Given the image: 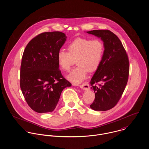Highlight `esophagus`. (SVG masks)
Listing matches in <instances>:
<instances>
[{
    "label": "esophagus",
    "instance_id": "obj_1",
    "mask_svg": "<svg viewBox=\"0 0 149 149\" xmlns=\"http://www.w3.org/2000/svg\"><path fill=\"white\" fill-rule=\"evenodd\" d=\"M80 88L83 90H88L90 89V86L87 83H84L80 85Z\"/></svg>",
    "mask_w": 149,
    "mask_h": 149
}]
</instances>
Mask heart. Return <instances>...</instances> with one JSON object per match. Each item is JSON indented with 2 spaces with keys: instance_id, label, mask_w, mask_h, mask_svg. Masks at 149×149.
<instances>
[{
  "instance_id": "b5f03b06",
  "label": "heart",
  "mask_w": 149,
  "mask_h": 149,
  "mask_svg": "<svg viewBox=\"0 0 149 149\" xmlns=\"http://www.w3.org/2000/svg\"><path fill=\"white\" fill-rule=\"evenodd\" d=\"M69 52L60 50L57 60L59 67L69 71L76 61L78 66L66 77L75 84L85 80L88 71L93 72L98 69L102 62L104 45L100 39L78 38L71 41L68 46Z\"/></svg>"
}]
</instances>
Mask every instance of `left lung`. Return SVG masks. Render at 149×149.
<instances>
[{
    "label": "left lung",
    "mask_w": 149,
    "mask_h": 149,
    "mask_svg": "<svg viewBox=\"0 0 149 149\" xmlns=\"http://www.w3.org/2000/svg\"><path fill=\"white\" fill-rule=\"evenodd\" d=\"M100 38L104 45L102 62L91 79L95 95L91 108L96 111L111 109L118 103L129 77V63L126 51L118 37L109 30L86 32ZM99 83L96 86L95 84Z\"/></svg>",
    "instance_id": "left-lung-1"
}]
</instances>
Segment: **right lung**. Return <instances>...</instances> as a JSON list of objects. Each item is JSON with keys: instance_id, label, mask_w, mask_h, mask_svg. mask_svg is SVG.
Wrapping results in <instances>:
<instances>
[{"instance_id": "right-lung-1", "label": "right lung", "mask_w": 149, "mask_h": 149, "mask_svg": "<svg viewBox=\"0 0 149 149\" xmlns=\"http://www.w3.org/2000/svg\"><path fill=\"white\" fill-rule=\"evenodd\" d=\"M67 37L61 32H44L26 46L20 68V88L28 105L38 113L53 111L64 88L71 86L65 79L58 53Z\"/></svg>"}]
</instances>
